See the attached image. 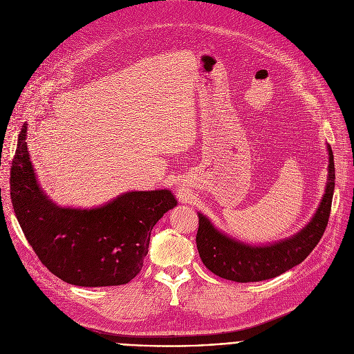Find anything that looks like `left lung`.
Listing matches in <instances>:
<instances>
[{"mask_svg": "<svg viewBox=\"0 0 354 354\" xmlns=\"http://www.w3.org/2000/svg\"><path fill=\"white\" fill-rule=\"evenodd\" d=\"M326 149L328 178L319 206L306 227L288 238L263 245L248 243L230 236L205 214L197 213V250L201 262L210 272L238 283L262 281L292 269L311 254L328 225L335 190V162L329 144H326Z\"/></svg>", "mask_w": 354, "mask_h": 354, "instance_id": "left-lung-1", "label": "left lung"}]
</instances>
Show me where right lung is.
<instances>
[{"label": "right lung", "mask_w": 354, "mask_h": 354, "mask_svg": "<svg viewBox=\"0 0 354 354\" xmlns=\"http://www.w3.org/2000/svg\"><path fill=\"white\" fill-rule=\"evenodd\" d=\"M22 126L11 167V200L18 223L40 262L81 287L120 286L141 268L151 231L178 205L169 189L126 192L92 207H63L41 190Z\"/></svg>", "instance_id": "obj_1"}]
</instances>
